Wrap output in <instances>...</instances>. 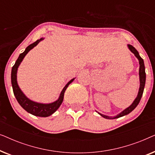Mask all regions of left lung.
I'll return each mask as SVG.
<instances>
[{"mask_svg":"<svg viewBox=\"0 0 155 155\" xmlns=\"http://www.w3.org/2000/svg\"><path fill=\"white\" fill-rule=\"evenodd\" d=\"M128 48L129 50L131 52L133 53V54L135 55V56L138 59L139 61V64H140V68H139V78H140V87L138 90V93H137V95L136 98L135 99V100L133 101V102L129 106L128 108L125 109L124 111H122L120 113H119L117 115L115 116H109L107 115H104V114H100L99 112L97 111L99 115L102 116L103 118H107V119H114V118H118L120 117H122V116H124L126 115H128V114H130L131 111H133L135 109V107L138 105V104L140 101L141 97L143 96L144 88H145V80H146V74H145V64H144V61L143 59L140 56L139 53L135 49V48L133 47L132 45H130V44H128Z\"/></svg>","mask_w":155,"mask_h":155,"instance_id":"8db88e82","label":"left lung"}]
</instances>
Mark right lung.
<instances>
[{"instance_id":"obj_1","label":"right lung","mask_w":155,"mask_h":155,"mask_svg":"<svg viewBox=\"0 0 155 155\" xmlns=\"http://www.w3.org/2000/svg\"><path fill=\"white\" fill-rule=\"evenodd\" d=\"M44 38H41V39H38L35 42H34L33 44L29 45L26 48V49L25 50V51L20 54L18 58L17 59L15 63L13 65L11 71V83L12 90H13V93L15 97L17 99V101H18V103L20 104V105L24 109L25 111L28 112V113L32 114L34 116H39V117H47L49 116L56 112L57 109L60 107V106L62 104L63 101V97H64V93L65 91L66 90V89L70 84L72 82H73V80H75V78L70 80L68 83L65 84V86L63 87V89L61 91L60 96H59L58 99L56 101H54V102L48 103V104H43V103H39L37 102V101H32L31 99H29L28 97H26L24 93L22 92V91L20 90V87H19L18 84V80H17V73H18V69L19 66H20V63H22L23 59H24L25 56H26L29 51L32 49V48L37 45L40 41L44 40Z\"/></svg>"}]
</instances>
